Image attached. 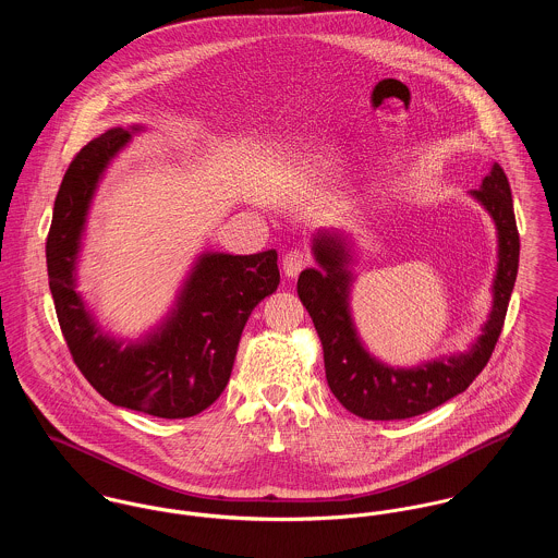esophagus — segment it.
Masks as SVG:
<instances>
[{
    "mask_svg": "<svg viewBox=\"0 0 558 558\" xmlns=\"http://www.w3.org/2000/svg\"><path fill=\"white\" fill-rule=\"evenodd\" d=\"M307 266V255L303 251H290L283 257V272L286 277H299V272Z\"/></svg>",
    "mask_w": 558,
    "mask_h": 558,
    "instance_id": "esophagus-1",
    "label": "esophagus"
}]
</instances>
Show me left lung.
I'll return each mask as SVG.
<instances>
[{
	"label": "left lung",
	"instance_id": "left-lung-1",
	"mask_svg": "<svg viewBox=\"0 0 558 558\" xmlns=\"http://www.w3.org/2000/svg\"><path fill=\"white\" fill-rule=\"evenodd\" d=\"M496 228V270L492 307L481 332L464 352L442 354L414 367H393L376 359L363 343L352 316L356 240L335 228H319L312 239L318 268L299 277V296L318 330L326 380L332 396L352 414L369 421H396L423 414L464 393L487 365L502 330L520 262L509 180L498 162L489 167L477 191L469 193Z\"/></svg>",
	"mask_w": 558,
	"mask_h": 558
}]
</instances>
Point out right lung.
<instances>
[{
    "mask_svg": "<svg viewBox=\"0 0 558 558\" xmlns=\"http://www.w3.org/2000/svg\"><path fill=\"white\" fill-rule=\"evenodd\" d=\"M144 131L140 124L113 126L71 162L47 239L49 288L71 354L102 398L160 418H186L223 393L246 319L279 286L277 251H202L155 326L137 337L107 330L77 290L81 251L109 165Z\"/></svg>",
    "mask_w": 558,
    "mask_h": 558,
    "instance_id": "right-lung-1",
    "label": "right lung"
}]
</instances>
